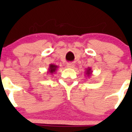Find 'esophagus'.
<instances>
[{"label":"esophagus","instance_id":"esophagus-1","mask_svg":"<svg viewBox=\"0 0 132 132\" xmlns=\"http://www.w3.org/2000/svg\"><path fill=\"white\" fill-rule=\"evenodd\" d=\"M67 67L68 68H73L75 67V64L73 63H68L67 64Z\"/></svg>","mask_w":132,"mask_h":132}]
</instances>
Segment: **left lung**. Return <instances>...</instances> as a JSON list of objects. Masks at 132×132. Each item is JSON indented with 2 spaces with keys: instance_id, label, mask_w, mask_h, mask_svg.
Wrapping results in <instances>:
<instances>
[{
  "instance_id": "left-lung-1",
  "label": "left lung",
  "mask_w": 132,
  "mask_h": 132,
  "mask_svg": "<svg viewBox=\"0 0 132 132\" xmlns=\"http://www.w3.org/2000/svg\"><path fill=\"white\" fill-rule=\"evenodd\" d=\"M85 73H86V75H87V77H89L90 75L92 74V73H93L91 68H90V67H88V68H87V69L86 70Z\"/></svg>"
}]
</instances>
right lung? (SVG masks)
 I'll return each mask as SVG.
<instances>
[{
    "instance_id": "add662e5",
    "label": "right lung",
    "mask_w": 132,
    "mask_h": 132,
    "mask_svg": "<svg viewBox=\"0 0 132 132\" xmlns=\"http://www.w3.org/2000/svg\"><path fill=\"white\" fill-rule=\"evenodd\" d=\"M58 69L57 65H53V64H50V67H49L48 71H47V73H50V74H54L56 72L57 69Z\"/></svg>"
}]
</instances>
